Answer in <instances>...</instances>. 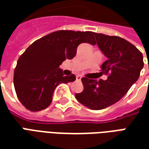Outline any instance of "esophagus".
<instances>
[{
	"instance_id": "1",
	"label": "esophagus",
	"mask_w": 149,
	"mask_h": 149,
	"mask_svg": "<svg viewBox=\"0 0 149 149\" xmlns=\"http://www.w3.org/2000/svg\"><path fill=\"white\" fill-rule=\"evenodd\" d=\"M76 79H77V81H81V76H80V75H77V76L76 77Z\"/></svg>"
}]
</instances>
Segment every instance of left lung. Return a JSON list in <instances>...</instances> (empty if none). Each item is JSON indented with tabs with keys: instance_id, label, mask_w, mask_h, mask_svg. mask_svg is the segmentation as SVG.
I'll list each match as a JSON object with an SVG mask.
<instances>
[{
	"instance_id": "left-lung-1",
	"label": "left lung",
	"mask_w": 149,
	"mask_h": 149,
	"mask_svg": "<svg viewBox=\"0 0 149 149\" xmlns=\"http://www.w3.org/2000/svg\"><path fill=\"white\" fill-rule=\"evenodd\" d=\"M94 36L97 45L107 57L100 68L108 78L97 81L88 76L83 77L84 90L76 94V98L90 109L100 110L115 104L128 93L140 77L144 61L140 50L128 40L97 33Z\"/></svg>"
}]
</instances>
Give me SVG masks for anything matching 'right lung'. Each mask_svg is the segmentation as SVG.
<instances>
[{"mask_svg":"<svg viewBox=\"0 0 149 149\" xmlns=\"http://www.w3.org/2000/svg\"><path fill=\"white\" fill-rule=\"evenodd\" d=\"M94 33L59 30L34 41L21 55L15 68L13 83L21 103L32 112L46 109L61 83H68L76 77L64 76L59 68L65 60H72L81 43L95 45Z\"/></svg>","mask_w":149,"mask_h":149,"instance_id":"right-lung-1","label":"right lung"}]
</instances>
